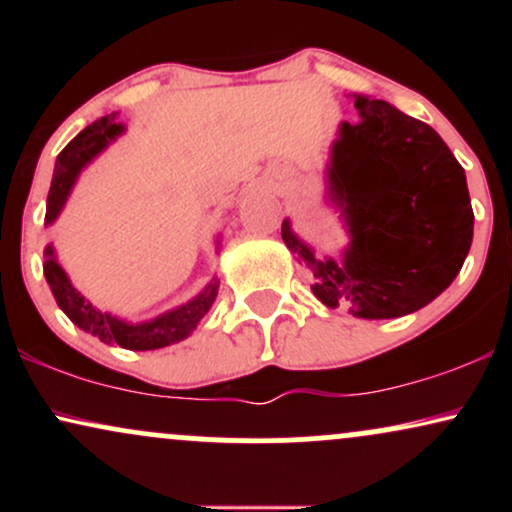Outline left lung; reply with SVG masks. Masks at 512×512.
Returning a JSON list of instances; mask_svg holds the SVG:
<instances>
[{
	"instance_id": "1",
	"label": "left lung",
	"mask_w": 512,
	"mask_h": 512,
	"mask_svg": "<svg viewBox=\"0 0 512 512\" xmlns=\"http://www.w3.org/2000/svg\"><path fill=\"white\" fill-rule=\"evenodd\" d=\"M356 122H342L327 163V202L349 245L315 255L281 223L286 248L313 276L315 298L363 320L424 308L460 274L472 245L474 211L464 168L426 122L395 105L354 96Z\"/></svg>"
}]
</instances>
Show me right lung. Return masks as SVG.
I'll return each mask as SVG.
<instances>
[{
    "label": "right lung",
    "instance_id": "right-lung-1",
    "mask_svg": "<svg viewBox=\"0 0 512 512\" xmlns=\"http://www.w3.org/2000/svg\"><path fill=\"white\" fill-rule=\"evenodd\" d=\"M115 117L117 113L105 115L101 120L93 122V125H88L84 132L76 134L72 142L64 146L62 154L57 156L48 195V214H45V221L48 223H52L60 216V211L64 209V204H67L69 192H72L81 170L125 132V125L117 122ZM219 245L221 240L216 238V250H219ZM43 272L57 305H60L62 313L67 315L79 330L93 334V337H98L105 344H120L122 349L129 351L163 349V346H170L175 342H182L185 337H190V334L197 330L199 320L209 313V308L216 301V293H219V279L214 276L192 301L182 303L178 308L168 310V313L163 315L151 317V320L127 322L113 313L98 310L86 296H81V291L74 289V284L69 281L67 272L62 269L52 245L45 248Z\"/></svg>",
    "mask_w": 512,
    "mask_h": 512
}]
</instances>
